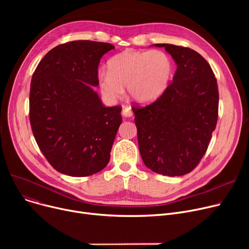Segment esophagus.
Listing matches in <instances>:
<instances>
[{
  "mask_svg": "<svg viewBox=\"0 0 249 249\" xmlns=\"http://www.w3.org/2000/svg\"><path fill=\"white\" fill-rule=\"evenodd\" d=\"M122 115L124 117H132L133 113H132L131 109H130L129 107H124L123 110H122Z\"/></svg>",
  "mask_w": 249,
  "mask_h": 249,
  "instance_id": "obj_1",
  "label": "esophagus"
}]
</instances>
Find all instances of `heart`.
<instances>
[{
	"label": "heart",
	"mask_w": 249,
	"mask_h": 249,
	"mask_svg": "<svg viewBox=\"0 0 249 249\" xmlns=\"http://www.w3.org/2000/svg\"><path fill=\"white\" fill-rule=\"evenodd\" d=\"M108 72L99 76L104 97L115 101L124 95L140 104L152 102L162 95L173 77L172 58L161 50H125L108 61Z\"/></svg>",
	"instance_id": "1"
}]
</instances>
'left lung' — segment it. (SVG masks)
<instances>
[{
	"label": "left lung",
	"instance_id": "1",
	"mask_svg": "<svg viewBox=\"0 0 249 249\" xmlns=\"http://www.w3.org/2000/svg\"><path fill=\"white\" fill-rule=\"evenodd\" d=\"M154 45L172 55L177 71L158 100L132 107L138 146L152 172L179 177L191 173L208 149L218 120L217 80L197 51L174 44Z\"/></svg>",
	"mask_w": 249,
	"mask_h": 249
}]
</instances>
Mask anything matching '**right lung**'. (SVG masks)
<instances>
[{
	"mask_svg": "<svg viewBox=\"0 0 249 249\" xmlns=\"http://www.w3.org/2000/svg\"><path fill=\"white\" fill-rule=\"evenodd\" d=\"M110 43L77 40L48 51L32 75L29 117L37 144L57 172L71 177L99 173L122 122L121 106L105 107L99 85L102 56Z\"/></svg>",
	"mask_w": 249,
	"mask_h": 249,
	"instance_id": "add662e5",
	"label": "right lung"
}]
</instances>
